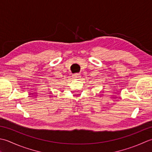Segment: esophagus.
Wrapping results in <instances>:
<instances>
[{"instance_id":"obj_1","label":"esophagus","mask_w":152,"mask_h":152,"mask_svg":"<svg viewBox=\"0 0 152 152\" xmlns=\"http://www.w3.org/2000/svg\"><path fill=\"white\" fill-rule=\"evenodd\" d=\"M80 74L75 73V74H73V78L75 79H78L80 78Z\"/></svg>"}]
</instances>
